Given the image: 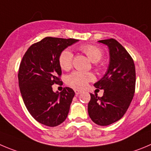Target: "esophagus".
<instances>
[{"mask_svg":"<svg viewBox=\"0 0 151 151\" xmlns=\"http://www.w3.org/2000/svg\"><path fill=\"white\" fill-rule=\"evenodd\" d=\"M74 91H75L76 95H80V93L82 92L83 91H81V90H80V89H74Z\"/></svg>","mask_w":151,"mask_h":151,"instance_id":"esophagus-1","label":"esophagus"}]
</instances>
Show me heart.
Wrapping results in <instances>:
<instances>
[{"mask_svg":"<svg viewBox=\"0 0 151 151\" xmlns=\"http://www.w3.org/2000/svg\"><path fill=\"white\" fill-rule=\"evenodd\" d=\"M80 50L85 53L88 59L93 63H97L102 58L104 52L102 49L95 45H85L80 47ZM73 54L68 49L64 50L60 55L59 63L61 68L68 71L72 67ZM95 79L94 74L90 72L74 71L69 74L66 79V82L70 86L75 88H83Z\"/></svg>","mask_w":151,"mask_h":151,"instance_id":"obj_1","label":"heart"}]
</instances>
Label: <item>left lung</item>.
I'll use <instances>...</instances> for the list:
<instances>
[{
    "instance_id": "1",
    "label": "left lung",
    "mask_w": 151,
    "mask_h": 151,
    "mask_svg": "<svg viewBox=\"0 0 151 151\" xmlns=\"http://www.w3.org/2000/svg\"><path fill=\"white\" fill-rule=\"evenodd\" d=\"M109 47V64L104 77L94 84L104 89L101 98L91 95L88 112L94 123L107 126L120 120L133 100L136 87L134 62L126 49L114 39L98 41Z\"/></svg>"
}]
</instances>
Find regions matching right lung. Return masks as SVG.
<instances>
[{
	"label": "right lung",
	"instance_id": "1",
	"mask_svg": "<svg viewBox=\"0 0 151 151\" xmlns=\"http://www.w3.org/2000/svg\"><path fill=\"white\" fill-rule=\"evenodd\" d=\"M78 41L45 37L32 45L22 58L18 74L21 94L28 112L42 124L58 126L67 118L75 93L69 87L54 92L52 85L60 82V53Z\"/></svg>",
	"mask_w": 151,
	"mask_h": 151
}]
</instances>
